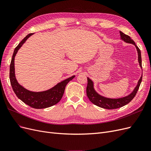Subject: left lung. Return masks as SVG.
<instances>
[{"label": "left lung", "instance_id": "8db88e82", "mask_svg": "<svg viewBox=\"0 0 151 151\" xmlns=\"http://www.w3.org/2000/svg\"><path fill=\"white\" fill-rule=\"evenodd\" d=\"M120 33L122 40H123L124 42L127 43L134 44L138 52L139 64H140V66L142 67L141 52H140V49L135 45L134 41L133 40H132V38L129 36H128L122 33V31H120ZM87 79H88V86H87V88H86V94H87V96H88L89 99L90 100V101L92 102L94 104L96 105V106L99 107H101L105 109H116V108L125 106V105L130 103L132 100L134 99V98L135 96L137 93L138 89L140 87L142 79V76H141L140 79L138 82V84L135 87V88L134 89L133 92L126 97L119 98V99H109V98H106L101 96H100L96 92L95 90L94 89L93 81H91L89 77H88Z\"/></svg>", "mask_w": 151, "mask_h": 151}]
</instances>
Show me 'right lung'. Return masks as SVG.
Instances as JSON below:
<instances>
[{
    "mask_svg": "<svg viewBox=\"0 0 151 151\" xmlns=\"http://www.w3.org/2000/svg\"><path fill=\"white\" fill-rule=\"evenodd\" d=\"M33 34V33H30L27 35L15 48L10 64L9 78L12 89L18 98L32 108L42 109L53 106L60 101L63 93H64L66 85L68 82L74 78L75 76H73L71 77L60 82V83L54 86L52 89L43 91V92H32V91L26 89L19 84L15 77L14 57L18 50L21 47L26 40Z\"/></svg>",
    "mask_w": 151,
    "mask_h": 151,
    "instance_id": "right-lung-1",
    "label": "right lung"
}]
</instances>
